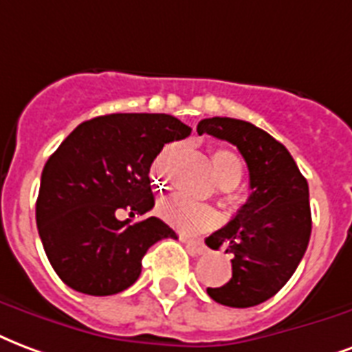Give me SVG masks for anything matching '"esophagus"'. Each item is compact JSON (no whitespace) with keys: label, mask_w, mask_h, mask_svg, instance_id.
<instances>
[{"label":"esophagus","mask_w":352,"mask_h":352,"mask_svg":"<svg viewBox=\"0 0 352 352\" xmlns=\"http://www.w3.org/2000/svg\"><path fill=\"white\" fill-rule=\"evenodd\" d=\"M186 243V247L189 248V252L192 256H198V254H204L206 252V245L202 241H197V239H184Z\"/></svg>","instance_id":"esophagus-1"}]
</instances>
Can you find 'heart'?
Segmentation results:
<instances>
[{
    "instance_id": "b5f03b06",
    "label": "heart",
    "mask_w": 352,
    "mask_h": 352,
    "mask_svg": "<svg viewBox=\"0 0 352 352\" xmlns=\"http://www.w3.org/2000/svg\"><path fill=\"white\" fill-rule=\"evenodd\" d=\"M166 157L168 154H163L154 163V174L160 178L161 184H165L163 179H165ZM210 160L213 176L223 189H234L241 184L245 166L236 152L226 150V148H215L211 152ZM160 213L166 223H170L184 232H189V234H200V232L211 230L221 219L219 213L210 206L195 204L184 197H173L163 200L160 204Z\"/></svg>"
}]
</instances>
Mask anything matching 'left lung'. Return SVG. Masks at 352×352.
<instances>
[{
    "label": "left lung",
    "instance_id": "left-lung-1",
    "mask_svg": "<svg viewBox=\"0 0 352 352\" xmlns=\"http://www.w3.org/2000/svg\"><path fill=\"white\" fill-rule=\"evenodd\" d=\"M197 131L236 144L247 161L250 197L226 226L213 232L206 245H228L232 278L208 287L215 302L248 308L265 302L286 286L306 252L311 234L308 182L287 148L254 124L213 116Z\"/></svg>",
    "mask_w": 352,
    "mask_h": 352
}]
</instances>
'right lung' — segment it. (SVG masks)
<instances>
[{
    "mask_svg": "<svg viewBox=\"0 0 352 352\" xmlns=\"http://www.w3.org/2000/svg\"><path fill=\"white\" fill-rule=\"evenodd\" d=\"M191 128L163 113H116L81 122L50 155L36 198V226L55 273L76 292L104 297L128 289L154 243L174 232L154 208L150 166L166 142Z\"/></svg>",
    "mask_w": 352,
    "mask_h": 352,
    "instance_id": "right-lung-1",
    "label": "right lung"
}]
</instances>
